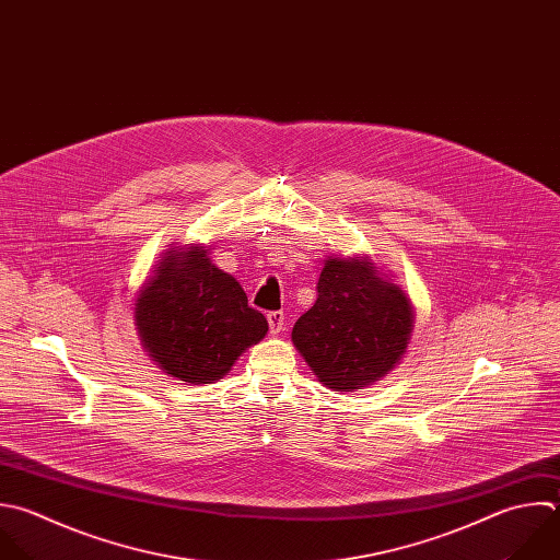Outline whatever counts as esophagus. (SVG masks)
Here are the masks:
<instances>
[{"mask_svg":"<svg viewBox=\"0 0 560 560\" xmlns=\"http://www.w3.org/2000/svg\"><path fill=\"white\" fill-rule=\"evenodd\" d=\"M267 319H269V330H271V335H278V332L284 328V313H282V311H271V313L267 315Z\"/></svg>","mask_w":560,"mask_h":560,"instance_id":"34e87169","label":"esophagus"}]
</instances>
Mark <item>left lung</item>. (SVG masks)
<instances>
[{
	"instance_id": "8db88e82",
	"label": "left lung",
	"mask_w": 560,
	"mask_h": 560,
	"mask_svg": "<svg viewBox=\"0 0 560 560\" xmlns=\"http://www.w3.org/2000/svg\"><path fill=\"white\" fill-rule=\"evenodd\" d=\"M413 324L409 295L368 254L328 256L317 300L295 322L291 341L322 385L357 392L400 363Z\"/></svg>"
}]
</instances>
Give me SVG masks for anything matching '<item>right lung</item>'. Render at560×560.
Masks as SVG:
<instances>
[{
  "label": "right lung",
  "mask_w": 560,
  "mask_h": 560,
  "mask_svg": "<svg viewBox=\"0 0 560 560\" xmlns=\"http://www.w3.org/2000/svg\"><path fill=\"white\" fill-rule=\"evenodd\" d=\"M210 249L171 243L133 304L144 352L168 376L192 385L223 378L269 330L267 317L247 304L241 282L212 262Z\"/></svg>",
  "instance_id": "obj_1"
}]
</instances>
